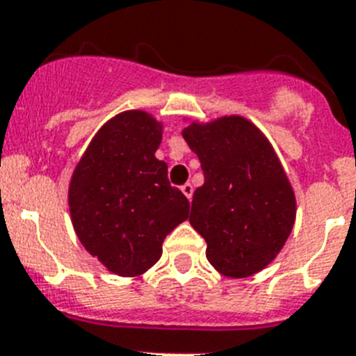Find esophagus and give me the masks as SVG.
<instances>
[{
	"mask_svg": "<svg viewBox=\"0 0 356 356\" xmlns=\"http://www.w3.org/2000/svg\"><path fill=\"white\" fill-rule=\"evenodd\" d=\"M181 191L186 195L188 200H191V197H193V186H191L190 182H186V184H182L181 186Z\"/></svg>",
	"mask_w": 356,
	"mask_h": 356,
	"instance_id": "obj_1",
	"label": "esophagus"
}]
</instances>
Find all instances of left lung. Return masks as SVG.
Instances as JSON below:
<instances>
[{"label": "left lung", "instance_id": "left-lung-1", "mask_svg": "<svg viewBox=\"0 0 356 356\" xmlns=\"http://www.w3.org/2000/svg\"><path fill=\"white\" fill-rule=\"evenodd\" d=\"M204 184L190 224L206 240V258L227 277H249L272 264L296 222V195L270 141L243 116L191 122L182 131Z\"/></svg>", "mask_w": 356, "mask_h": 356}]
</instances>
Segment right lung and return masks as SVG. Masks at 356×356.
Here are the masks:
<instances>
[{
    "label": "right lung",
    "mask_w": 356,
    "mask_h": 356,
    "mask_svg": "<svg viewBox=\"0 0 356 356\" xmlns=\"http://www.w3.org/2000/svg\"><path fill=\"white\" fill-rule=\"evenodd\" d=\"M163 123L125 111L104 123L71 175L67 204L86 251L113 274L141 276L163 254L166 234L188 218L190 202L170 186L156 157Z\"/></svg>",
    "instance_id": "add662e5"
}]
</instances>
